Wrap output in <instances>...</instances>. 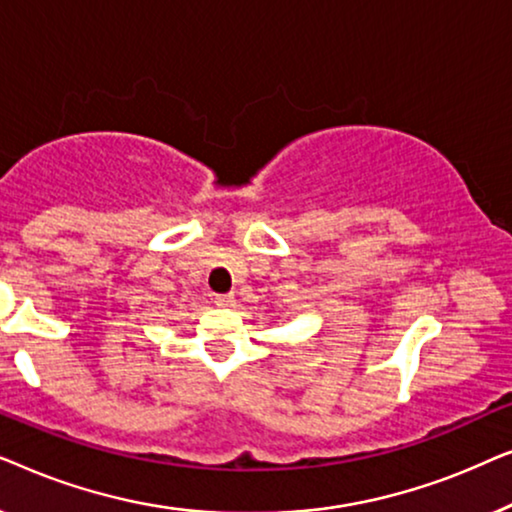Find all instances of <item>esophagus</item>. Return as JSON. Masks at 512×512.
I'll list each match as a JSON object with an SVG mask.
<instances>
[{"label":"esophagus","mask_w":512,"mask_h":512,"mask_svg":"<svg viewBox=\"0 0 512 512\" xmlns=\"http://www.w3.org/2000/svg\"><path fill=\"white\" fill-rule=\"evenodd\" d=\"M214 303L219 307H233L235 305V298L230 296V293H223V296H216Z\"/></svg>","instance_id":"1"}]
</instances>
